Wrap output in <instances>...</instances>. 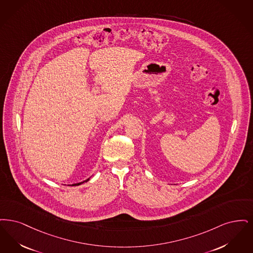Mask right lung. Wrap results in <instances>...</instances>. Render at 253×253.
<instances>
[{
	"label": "right lung",
	"instance_id": "right-lung-1",
	"mask_svg": "<svg viewBox=\"0 0 253 253\" xmlns=\"http://www.w3.org/2000/svg\"><path fill=\"white\" fill-rule=\"evenodd\" d=\"M89 178L90 177H88V178H87L86 180H84V181H81V182H78V183H74V184H72L71 186H78V185H80V184H82V183H84V182H87V181H88L89 180Z\"/></svg>",
	"mask_w": 253,
	"mask_h": 253
}]
</instances>
